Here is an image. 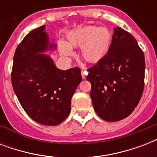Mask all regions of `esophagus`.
<instances>
[{"instance_id":"esophagus-1","label":"esophagus","mask_w":157,"mask_h":157,"mask_svg":"<svg viewBox=\"0 0 157 157\" xmlns=\"http://www.w3.org/2000/svg\"><path fill=\"white\" fill-rule=\"evenodd\" d=\"M86 75H87V71H81V76H82V79H86Z\"/></svg>"}]
</instances>
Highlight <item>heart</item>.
<instances>
[{
    "mask_svg": "<svg viewBox=\"0 0 157 157\" xmlns=\"http://www.w3.org/2000/svg\"><path fill=\"white\" fill-rule=\"evenodd\" d=\"M112 34L107 28L85 26L75 28L67 35V42L59 43L62 55H73L71 48H81V56L86 62L98 63L106 58L112 45Z\"/></svg>",
    "mask_w": 157,
    "mask_h": 157,
    "instance_id": "heart-1",
    "label": "heart"
}]
</instances>
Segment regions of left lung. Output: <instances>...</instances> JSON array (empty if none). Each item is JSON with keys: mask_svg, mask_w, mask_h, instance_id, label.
<instances>
[{"mask_svg": "<svg viewBox=\"0 0 157 157\" xmlns=\"http://www.w3.org/2000/svg\"><path fill=\"white\" fill-rule=\"evenodd\" d=\"M94 108L106 121H118L135 109L144 88L145 59L136 39L120 27L103 60L88 69Z\"/></svg>", "mask_w": 157, "mask_h": 157, "instance_id": "1", "label": "left lung"}]
</instances>
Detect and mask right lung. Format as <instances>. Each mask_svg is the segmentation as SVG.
Listing matches in <instances>:
<instances>
[{"label":"right lung","mask_w":157,"mask_h":157,"mask_svg":"<svg viewBox=\"0 0 157 157\" xmlns=\"http://www.w3.org/2000/svg\"><path fill=\"white\" fill-rule=\"evenodd\" d=\"M55 47L43 25L23 38L13 55V91L26 113L44 125H57L68 117L71 98L82 80L79 67L63 71L50 56L40 54Z\"/></svg>","instance_id":"add662e5"}]
</instances>
